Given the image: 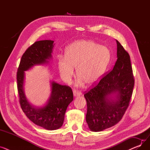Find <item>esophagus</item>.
Listing matches in <instances>:
<instances>
[{"instance_id":"1","label":"esophagus","mask_w":150,"mask_h":150,"mask_svg":"<svg viewBox=\"0 0 150 150\" xmlns=\"http://www.w3.org/2000/svg\"><path fill=\"white\" fill-rule=\"evenodd\" d=\"M81 93L80 91H76V90L74 91V96L75 97H77V96H81Z\"/></svg>"}]
</instances>
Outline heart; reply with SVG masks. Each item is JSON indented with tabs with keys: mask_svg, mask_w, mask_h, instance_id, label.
<instances>
[{
	"mask_svg": "<svg viewBox=\"0 0 150 150\" xmlns=\"http://www.w3.org/2000/svg\"><path fill=\"white\" fill-rule=\"evenodd\" d=\"M111 58L108 47L87 40L75 41L67 47L65 57L59 56L58 66L59 74L64 81H69L76 68L78 83L92 86L103 75Z\"/></svg>",
	"mask_w": 150,
	"mask_h": 150,
	"instance_id": "heart-1",
	"label": "heart"
}]
</instances>
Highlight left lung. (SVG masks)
Instances as JSON below:
<instances>
[{"instance_id": "obj_1", "label": "left lung", "mask_w": 150, "mask_h": 150, "mask_svg": "<svg viewBox=\"0 0 150 150\" xmlns=\"http://www.w3.org/2000/svg\"><path fill=\"white\" fill-rule=\"evenodd\" d=\"M117 41V59L112 70L86 91L88 110L86 120L89 129L101 131L122 119L132 97L134 78L129 53ZM116 94V98L110 96Z\"/></svg>"}]
</instances>
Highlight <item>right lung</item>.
Returning <instances> with one entry per match:
<instances>
[{
  "label": "right lung",
  "mask_w": 150,
  "mask_h": 150,
  "mask_svg": "<svg viewBox=\"0 0 150 150\" xmlns=\"http://www.w3.org/2000/svg\"><path fill=\"white\" fill-rule=\"evenodd\" d=\"M53 47V41L51 40L36 41L30 46L22 56L16 75L19 103L23 112L35 124L48 130H55L62 127L67 108L74 100L72 89L53 81L48 103L43 108H35L27 101L23 84L24 71L48 62L47 59L52 57Z\"/></svg>",
  "instance_id": "right-lung-1"
}]
</instances>
